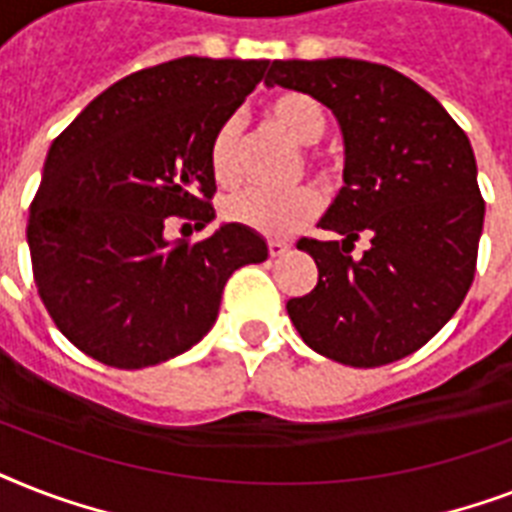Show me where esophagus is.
I'll return each instance as SVG.
<instances>
[{
  "label": "esophagus",
  "mask_w": 512,
  "mask_h": 512,
  "mask_svg": "<svg viewBox=\"0 0 512 512\" xmlns=\"http://www.w3.org/2000/svg\"><path fill=\"white\" fill-rule=\"evenodd\" d=\"M289 252V244L287 241H279V239H271L268 241V255L271 257H281Z\"/></svg>",
  "instance_id": "esophagus-1"
}]
</instances>
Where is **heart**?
<instances>
[{
  "instance_id": "heart-1",
  "label": "heart",
  "mask_w": 512,
  "mask_h": 512,
  "mask_svg": "<svg viewBox=\"0 0 512 512\" xmlns=\"http://www.w3.org/2000/svg\"><path fill=\"white\" fill-rule=\"evenodd\" d=\"M268 119L297 146H313L327 130V114L316 98L305 92H281L268 103ZM239 130L236 116L225 119L209 140V170L220 185L239 177ZM319 212V193L300 185L289 191L244 188L223 201V217L265 236H289Z\"/></svg>"
}]
</instances>
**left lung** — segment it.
<instances>
[{
	"instance_id": "obj_1",
	"label": "left lung",
	"mask_w": 512,
	"mask_h": 512,
	"mask_svg": "<svg viewBox=\"0 0 512 512\" xmlns=\"http://www.w3.org/2000/svg\"><path fill=\"white\" fill-rule=\"evenodd\" d=\"M265 84L311 95L342 132V188L300 239L319 284L287 313L305 345L345 366H382L422 348L460 308L484 231L468 135L430 92L380 63L273 60ZM358 235L370 247L350 256Z\"/></svg>"
}]
</instances>
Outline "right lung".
Returning <instances> with one entry per match:
<instances>
[{"mask_svg":"<svg viewBox=\"0 0 512 512\" xmlns=\"http://www.w3.org/2000/svg\"><path fill=\"white\" fill-rule=\"evenodd\" d=\"M268 60L185 55L100 92L50 146L28 215V249L55 327L95 361L143 369L207 335L228 276L263 263L257 231L223 223L188 244L167 217L215 220L209 140Z\"/></svg>","mask_w":512,"mask_h":512,"instance_id":"add662e5","label":"right lung"}]
</instances>
